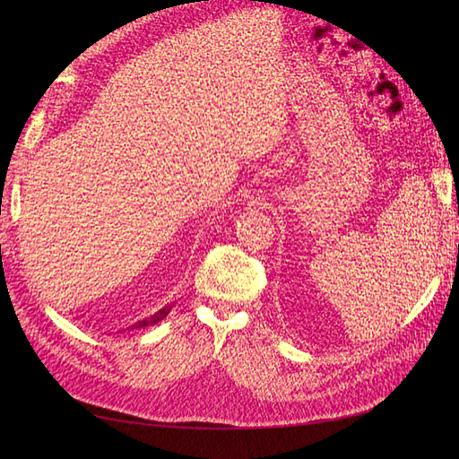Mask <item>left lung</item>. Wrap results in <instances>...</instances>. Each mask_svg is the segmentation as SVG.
I'll use <instances>...</instances> for the list:
<instances>
[{"instance_id": "left-lung-1", "label": "left lung", "mask_w": 459, "mask_h": 459, "mask_svg": "<svg viewBox=\"0 0 459 459\" xmlns=\"http://www.w3.org/2000/svg\"><path fill=\"white\" fill-rule=\"evenodd\" d=\"M459 201V199H457ZM457 212H459V203H457Z\"/></svg>"}]
</instances>
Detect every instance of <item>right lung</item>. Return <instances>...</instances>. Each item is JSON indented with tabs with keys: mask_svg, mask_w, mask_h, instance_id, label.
Segmentation results:
<instances>
[{
	"mask_svg": "<svg viewBox=\"0 0 459 459\" xmlns=\"http://www.w3.org/2000/svg\"><path fill=\"white\" fill-rule=\"evenodd\" d=\"M166 314H169V307L162 308L157 316H152L151 322H147V319H145V322H140V324H137V327H145V325H149V324H157V322H160V319H162Z\"/></svg>",
	"mask_w": 459,
	"mask_h": 459,
	"instance_id": "obj_1",
	"label": "right lung"
}]
</instances>
